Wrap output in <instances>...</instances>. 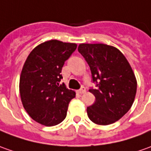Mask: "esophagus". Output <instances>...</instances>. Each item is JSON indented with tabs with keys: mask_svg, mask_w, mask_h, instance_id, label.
Returning <instances> with one entry per match:
<instances>
[{
	"mask_svg": "<svg viewBox=\"0 0 151 151\" xmlns=\"http://www.w3.org/2000/svg\"><path fill=\"white\" fill-rule=\"evenodd\" d=\"M78 93H79V94H83V93H86V88H85L84 87H82V88L78 91Z\"/></svg>",
	"mask_w": 151,
	"mask_h": 151,
	"instance_id": "1",
	"label": "esophagus"
}]
</instances>
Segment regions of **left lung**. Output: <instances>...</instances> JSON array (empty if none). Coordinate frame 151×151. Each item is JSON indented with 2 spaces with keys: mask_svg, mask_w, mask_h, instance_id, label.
Instances as JSON below:
<instances>
[{
  "mask_svg": "<svg viewBox=\"0 0 151 151\" xmlns=\"http://www.w3.org/2000/svg\"><path fill=\"white\" fill-rule=\"evenodd\" d=\"M78 52L88 63L96 97L87 107L89 119L106 126L121 119L132 107L137 88L136 76L126 57L116 48L104 44H80Z\"/></svg>",
  "mask_w": 151,
  "mask_h": 151,
  "instance_id": "8db88e82",
  "label": "left lung"
}]
</instances>
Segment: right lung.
<instances>
[{
	"mask_svg": "<svg viewBox=\"0 0 151 151\" xmlns=\"http://www.w3.org/2000/svg\"><path fill=\"white\" fill-rule=\"evenodd\" d=\"M77 49L73 43L57 40L36 46L26 58L19 78V94L29 116L46 127L58 125L66 117L75 92L59 84L64 62Z\"/></svg>",
	"mask_w": 151,
	"mask_h": 151,
	"instance_id": "1",
	"label": "right lung"
}]
</instances>
